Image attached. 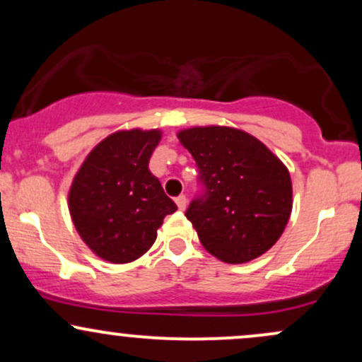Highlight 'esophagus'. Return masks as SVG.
<instances>
[{
	"mask_svg": "<svg viewBox=\"0 0 362 362\" xmlns=\"http://www.w3.org/2000/svg\"><path fill=\"white\" fill-rule=\"evenodd\" d=\"M175 202H177L178 209H180V211H184L185 207H187V197H185L184 194H182V195H178V197L175 199Z\"/></svg>",
	"mask_w": 362,
	"mask_h": 362,
	"instance_id": "1",
	"label": "esophagus"
}]
</instances>
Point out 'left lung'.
Segmentation results:
<instances>
[{
    "mask_svg": "<svg viewBox=\"0 0 362 362\" xmlns=\"http://www.w3.org/2000/svg\"><path fill=\"white\" fill-rule=\"evenodd\" d=\"M199 170L201 192L185 216L204 248L226 264H245L279 240L293 209L288 168L248 132L192 127L178 132Z\"/></svg>",
    "mask_w": 362,
    "mask_h": 362,
    "instance_id": "obj_1",
    "label": "left lung"
}]
</instances>
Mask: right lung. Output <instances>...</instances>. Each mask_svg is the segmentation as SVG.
I'll return each mask as SVG.
<instances>
[{
    "label": "right lung",
    "instance_id": "obj_1",
    "mask_svg": "<svg viewBox=\"0 0 362 362\" xmlns=\"http://www.w3.org/2000/svg\"><path fill=\"white\" fill-rule=\"evenodd\" d=\"M161 138L151 131H119L90 151L69 189V213L81 240L112 264L139 259L177 211L148 163Z\"/></svg>",
    "mask_w": 362,
    "mask_h": 362
}]
</instances>
